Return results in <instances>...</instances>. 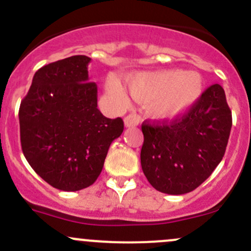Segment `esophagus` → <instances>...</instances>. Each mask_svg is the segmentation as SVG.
Listing matches in <instances>:
<instances>
[{"label":"esophagus","mask_w":251,"mask_h":251,"mask_svg":"<svg viewBox=\"0 0 251 251\" xmlns=\"http://www.w3.org/2000/svg\"><path fill=\"white\" fill-rule=\"evenodd\" d=\"M140 121H141V117L136 114H130L128 115L125 118V126L126 128H130V126H139Z\"/></svg>","instance_id":"1"}]
</instances>
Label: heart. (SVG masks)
I'll return each mask as SVG.
<instances>
[{
  "mask_svg": "<svg viewBox=\"0 0 251 251\" xmlns=\"http://www.w3.org/2000/svg\"><path fill=\"white\" fill-rule=\"evenodd\" d=\"M131 96L137 100H153L151 111L158 118L170 120L187 112L203 91V80L196 72L177 69L150 74H135L126 77ZM106 93L117 103H126L123 86L114 79L106 81Z\"/></svg>",
  "mask_w": 251,
  "mask_h": 251,
  "instance_id": "heart-1",
  "label": "heart"
}]
</instances>
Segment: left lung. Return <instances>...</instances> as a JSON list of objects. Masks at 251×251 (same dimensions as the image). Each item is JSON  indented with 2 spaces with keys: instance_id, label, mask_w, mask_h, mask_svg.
Listing matches in <instances>:
<instances>
[{
  "instance_id": "left-lung-1",
  "label": "left lung",
  "mask_w": 251,
  "mask_h": 251,
  "mask_svg": "<svg viewBox=\"0 0 251 251\" xmlns=\"http://www.w3.org/2000/svg\"><path fill=\"white\" fill-rule=\"evenodd\" d=\"M231 126V110L218 83L172 122L144 123L141 168L148 182L170 195L196 189L222 161Z\"/></svg>"
}]
</instances>
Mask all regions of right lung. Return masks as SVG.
<instances>
[{"label":"right lung","mask_w":251,"mask_h":251,"mask_svg":"<svg viewBox=\"0 0 251 251\" xmlns=\"http://www.w3.org/2000/svg\"><path fill=\"white\" fill-rule=\"evenodd\" d=\"M90 62L76 55L42 67L19 109L26 160L63 191L96 182L110 145L125 129L122 118H106L97 107V85L88 82Z\"/></svg>","instance_id":"right-lung-1"}]
</instances>
